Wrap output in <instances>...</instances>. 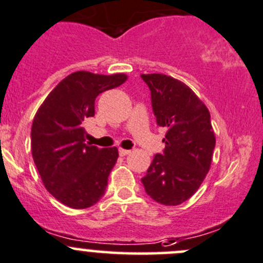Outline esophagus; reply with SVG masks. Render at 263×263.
<instances>
[{"instance_id":"34e87169","label":"esophagus","mask_w":263,"mask_h":263,"mask_svg":"<svg viewBox=\"0 0 263 263\" xmlns=\"http://www.w3.org/2000/svg\"><path fill=\"white\" fill-rule=\"evenodd\" d=\"M119 155H121V157H124V155H128L129 153H131V150H127V149H122V147H119Z\"/></svg>"}]
</instances>
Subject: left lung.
I'll return each instance as SVG.
<instances>
[{
    "label": "left lung",
    "instance_id": "left-lung-1",
    "mask_svg": "<svg viewBox=\"0 0 263 263\" xmlns=\"http://www.w3.org/2000/svg\"><path fill=\"white\" fill-rule=\"evenodd\" d=\"M152 95L157 124L167 127L162 154H155L141 178L155 202L178 205L187 200L210 171L216 145L207 106L185 83L165 74H141Z\"/></svg>",
    "mask_w": 263,
    "mask_h": 263
}]
</instances>
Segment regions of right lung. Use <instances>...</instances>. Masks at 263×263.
<instances>
[{
  "label": "right lung",
  "instance_id": "right-lung-1",
  "mask_svg": "<svg viewBox=\"0 0 263 263\" xmlns=\"http://www.w3.org/2000/svg\"><path fill=\"white\" fill-rule=\"evenodd\" d=\"M126 80L122 73L74 72L48 93L35 113L30 132L33 160L48 193L68 207L88 208L105 193L118 149L86 144L83 123L95 116L96 98Z\"/></svg>",
  "mask_w": 263,
  "mask_h": 263
}]
</instances>
